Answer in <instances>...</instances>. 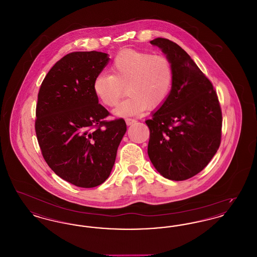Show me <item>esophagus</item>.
<instances>
[{"mask_svg": "<svg viewBox=\"0 0 257 257\" xmlns=\"http://www.w3.org/2000/svg\"><path fill=\"white\" fill-rule=\"evenodd\" d=\"M125 121H126V124H127V125H131V124H133V123L136 122L137 120L134 119V118H126V119H125Z\"/></svg>", "mask_w": 257, "mask_h": 257, "instance_id": "esophagus-1", "label": "esophagus"}]
</instances>
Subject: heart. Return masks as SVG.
<instances>
[{
  "instance_id": "heart-1",
  "label": "heart",
  "mask_w": 257,
  "mask_h": 257,
  "mask_svg": "<svg viewBox=\"0 0 257 257\" xmlns=\"http://www.w3.org/2000/svg\"><path fill=\"white\" fill-rule=\"evenodd\" d=\"M110 74H100L93 82L98 99L114 107L126 92L128 97L114 110L119 116L133 115L162 106L171 92L173 70L165 56L134 49L123 50L113 59Z\"/></svg>"
}]
</instances>
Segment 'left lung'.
I'll return each mask as SVG.
<instances>
[{
	"mask_svg": "<svg viewBox=\"0 0 257 257\" xmlns=\"http://www.w3.org/2000/svg\"><path fill=\"white\" fill-rule=\"evenodd\" d=\"M171 61V92L147 123L149 159L165 178L183 181L202 171L219 149L222 116L212 83L175 42L150 41Z\"/></svg>",
	"mask_w": 257,
	"mask_h": 257,
	"instance_id": "left-lung-1",
	"label": "left lung"
}]
</instances>
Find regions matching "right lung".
<instances>
[{"label":"right lung","mask_w":257,"mask_h":257,"mask_svg":"<svg viewBox=\"0 0 257 257\" xmlns=\"http://www.w3.org/2000/svg\"><path fill=\"white\" fill-rule=\"evenodd\" d=\"M106 53L73 52L50 69L37 95L36 134L51 170L81 188L106 181L126 132L123 118L107 121L93 82L109 62Z\"/></svg>","instance_id":"right-lung-1"}]
</instances>
